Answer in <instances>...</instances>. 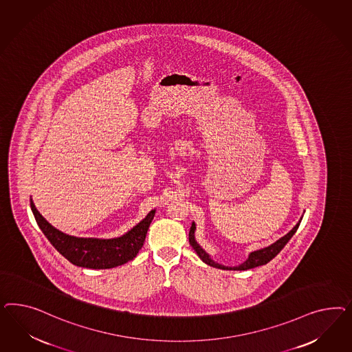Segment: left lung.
Returning a JSON list of instances; mask_svg holds the SVG:
<instances>
[{
    "mask_svg": "<svg viewBox=\"0 0 352 352\" xmlns=\"http://www.w3.org/2000/svg\"><path fill=\"white\" fill-rule=\"evenodd\" d=\"M299 223H300V221H299L298 223L294 226V228H293L289 234H285V236H284V237H281V239H278L276 243H274L272 245L267 246V248H263V249H261V250H256V252L250 253V254H249V258L246 259L245 262H244L243 265H240V266L237 267L222 266V265H218V263H215V262H214L213 259H212V258L209 256V254L204 250L203 248L196 243V240H195V234H195V228H196V227H195V223H192L191 230H190V234H188V239H190V244H191L192 248L195 249V252L197 253V256H200L206 265L215 267V268H222V270L245 271V270H250V268H254V267L263 266V265L268 263L272 258H275V256L281 252V249H283L284 246L287 245V243H288L289 240L292 239V236L296 234V231L298 230Z\"/></svg>",
    "mask_w": 352,
    "mask_h": 352,
    "instance_id": "left-lung-1",
    "label": "left lung"
}]
</instances>
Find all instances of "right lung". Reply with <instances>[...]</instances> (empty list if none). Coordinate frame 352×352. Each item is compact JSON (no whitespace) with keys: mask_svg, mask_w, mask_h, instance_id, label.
Returning <instances> with one entry per match:
<instances>
[{"mask_svg":"<svg viewBox=\"0 0 352 352\" xmlns=\"http://www.w3.org/2000/svg\"><path fill=\"white\" fill-rule=\"evenodd\" d=\"M31 209L43 234L64 258L75 266L94 270L113 268L134 259L144 244L149 224L155 217V210H152L128 234L118 239L99 240L68 236L58 231L38 213L32 199Z\"/></svg>","mask_w":352,"mask_h":352,"instance_id":"right-lung-1","label":"right lung"}]
</instances>
